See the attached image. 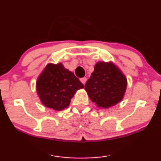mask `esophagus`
<instances>
[{
	"mask_svg": "<svg viewBox=\"0 0 161 161\" xmlns=\"http://www.w3.org/2000/svg\"><path fill=\"white\" fill-rule=\"evenodd\" d=\"M80 81H81V82L83 84V85H85V84L86 83V81H87V78H86V77L81 78L80 79Z\"/></svg>",
	"mask_w": 161,
	"mask_h": 161,
	"instance_id": "34e87169",
	"label": "esophagus"
}]
</instances>
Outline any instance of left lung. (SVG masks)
Wrapping results in <instances>:
<instances>
[{
    "label": "left lung",
    "instance_id": "1",
    "mask_svg": "<svg viewBox=\"0 0 161 161\" xmlns=\"http://www.w3.org/2000/svg\"><path fill=\"white\" fill-rule=\"evenodd\" d=\"M127 88V78L112 61L96 63L85 85L90 100L101 108H108L123 100Z\"/></svg>",
    "mask_w": 161,
    "mask_h": 161
}]
</instances>
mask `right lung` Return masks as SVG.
Here are the masks:
<instances>
[{"label": "right lung", "instance_id": "add662e5", "mask_svg": "<svg viewBox=\"0 0 161 161\" xmlns=\"http://www.w3.org/2000/svg\"><path fill=\"white\" fill-rule=\"evenodd\" d=\"M36 92L47 108L61 111L69 106L71 98L83 84L62 63H48L36 81Z\"/></svg>", "mask_w": 161, "mask_h": 161}]
</instances>
